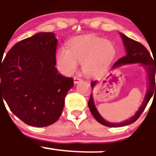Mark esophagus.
<instances>
[{"label":"esophagus","mask_w":156,"mask_h":156,"mask_svg":"<svg viewBox=\"0 0 156 156\" xmlns=\"http://www.w3.org/2000/svg\"><path fill=\"white\" fill-rule=\"evenodd\" d=\"M81 81H82V78H80L78 76H74V82L75 84L78 83V82H81Z\"/></svg>","instance_id":"obj_1"}]
</instances>
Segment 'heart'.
Segmentation results:
<instances>
[{
  "mask_svg": "<svg viewBox=\"0 0 156 156\" xmlns=\"http://www.w3.org/2000/svg\"><path fill=\"white\" fill-rule=\"evenodd\" d=\"M115 55V48L109 41L86 36L76 39L70 44V49L62 47L56 55L59 69L66 74L74 72L78 63L83 64L87 75L101 74L108 67Z\"/></svg>",
  "mask_w": 156,
  "mask_h": 156,
  "instance_id": "obj_1",
  "label": "heart"
}]
</instances>
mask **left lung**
Here are the masks:
<instances>
[{
	"label": "left lung",
	"mask_w": 156,
	"mask_h": 156,
	"mask_svg": "<svg viewBox=\"0 0 156 156\" xmlns=\"http://www.w3.org/2000/svg\"><path fill=\"white\" fill-rule=\"evenodd\" d=\"M122 39L123 41V44L126 47V55L125 56H123L122 58L119 59L115 64L113 65L112 68H115V67H119L122 64H127V63H141L144 65V67H145L147 73V77H148V89L146 93L145 97L143 103L140 105L139 110L136 112L134 115L130 118L129 119L124 121L122 122L119 123H113L107 122L106 120H104L101 115L97 112V108L94 105V102H93V94L91 93L90 95V98L88 102V105H89V110L91 112L92 115L93 117L96 119L98 122L104 126H106L108 127H120L124 126L129 125L132 123L134 122L138 119V118L140 117L142 112L145 109L146 106H147V103L149 102L150 99L151 98L152 95L154 93H155L156 92V83H155V73H156V63H154L153 59L151 58V55H150L149 52L147 51V48L144 47L142 44L140 42L136 41L133 40V39L129 38V37H126L125 34L120 33ZM97 81H94V82H91V86L92 89L94 88V86L97 85Z\"/></svg>",
	"instance_id": "1"
}]
</instances>
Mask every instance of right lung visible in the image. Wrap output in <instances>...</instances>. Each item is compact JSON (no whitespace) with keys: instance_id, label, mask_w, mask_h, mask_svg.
<instances>
[{"instance_id":"obj_1","label":"right lung","mask_w":156,"mask_h":156,"mask_svg":"<svg viewBox=\"0 0 156 156\" xmlns=\"http://www.w3.org/2000/svg\"><path fill=\"white\" fill-rule=\"evenodd\" d=\"M56 45L55 34L38 33L16 43L0 59V101L29 126L44 127L57 121L74 86L72 78L55 68Z\"/></svg>"}]
</instances>
